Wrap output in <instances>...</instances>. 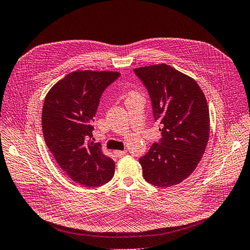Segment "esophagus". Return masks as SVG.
Returning a JSON list of instances; mask_svg holds the SVG:
<instances>
[{
    "mask_svg": "<svg viewBox=\"0 0 250 250\" xmlns=\"http://www.w3.org/2000/svg\"><path fill=\"white\" fill-rule=\"evenodd\" d=\"M113 153L117 158H122V156H124L126 153V150H114Z\"/></svg>",
    "mask_w": 250,
    "mask_h": 250,
    "instance_id": "1",
    "label": "esophagus"
}]
</instances>
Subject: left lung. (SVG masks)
<instances>
[{
	"label": "left lung",
	"instance_id": "1",
	"mask_svg": "<svg viewBox=\"0 0 250 250\" xmlns=\"http://www.w3.org/2000/svg\"><path fill=\"white\" fill-rule=\"evenodd\" d=\"M148 91L162 138L139 162L143 177L170 188L195 171L209 139V110L198 83L169 64L134 69Z\"/></svg>",
	"mask_w": 250,
	"mask_h": 250
}]
</instances>
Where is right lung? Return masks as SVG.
Masks as SVG:
<instances>
[{
    "label": "right lung",
    "instance_id": "obj_1",
    "mask_svg": "<svg viewBox=\"0 0 250 250\" xmlns=\"http://www.w3.org/2000/svg\"><path fill=\"white\" fill-rule=\"evenodd\" d=\"M119 76L117 72H72L54 84L44 100L45 143L61 169L84 187L103 186L114 175V162L91 138L100 99Z\"/></svg>",
    "mask_w": 250,
    "mask_h": 250
}]
</instances>
